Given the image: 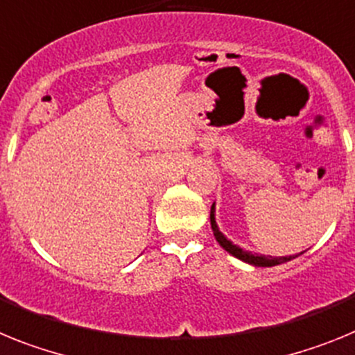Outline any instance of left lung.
Masks as SVG:
<instances>
[{
	"label": "left lung",
	"mask_w": 355,
	"mask_h": 355,
	"mask_svg": "<svg viewBox=\"0 0 355 355\" xmlns=\"http://www.w3.org/2000/svg\"><path fill=\"white\" fill-rule=\"evenodd\" d=\"M211 227H212V232H214L216 241L220 243L225 250L229 252V254H232L234 257L245 261V263L254 264V266H277V264L288 263V261H291V259L297 257V255H289V257H271V255H259V254H252V252H245L243 248L236 246L232 241H229V239H227V237L220 232V229H218V225H216V218H214V203H212V207H211Z\"/></svg>",
	"instance_id": "obj_1"
}]
</instances>
